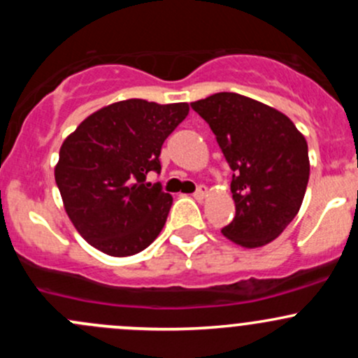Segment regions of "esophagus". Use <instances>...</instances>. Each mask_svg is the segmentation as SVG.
<instances>
[{
    "mask_svg": "<svg viewBox=\"0 0 358 358\" xmlns=\"http://www.w3.org/2000/svg\"><path fill=\"white\" fill-rule=\"evenodd\" d=\"M206 196H208V189H206L204 185H199V189L196 190V194H194V197H196L197 201H202Z\"/></svg>",
    "mask_w": 358,
    "mask_h": 358,
    "instance_id": "34e87169",
    "label": "esophagus"
}]
</instances>
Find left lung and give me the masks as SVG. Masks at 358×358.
<instances>
[{
  "mask_svg": "<svg viewBox=\"0 0 358 358\" xmlns=\"http://www.w3.org/2000/svg\"><path fill=\"white\" fill-rule=\"evenodd\" d=\"M190 106L215 133L234 171L236 216L222 234L248 249L272 243L305 197L310 176L305 136L286 114L239 93H215Z\"/></svg>",
  "mask_w": 358,
  "mask_h": 358,
  "instance_id": "8db88e82",
  "label": "left lung"
}]
</instances>
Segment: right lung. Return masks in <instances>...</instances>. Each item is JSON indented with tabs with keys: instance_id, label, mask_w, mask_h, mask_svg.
I'll list each match as a JSON object with an SVG mask.
<instances>
[{
	"instance_id": "1",
	"label": "right lung",
	"mask_w": 358,
	"mask_h": 358,
	"mask_svg": "<svg viewBox=\"0 0 358 358\" xmlns=\"http://www.w3.org/2000/svg\"><path fill=\"white\" fill-rule=\"evenodd\" d=\"M189 103L129 99L93 112L64 140L55 182L72 225L109 256H131L154 243L173 197L145 183L161 171V147Z\"/></svg>"
}]
</instances>
